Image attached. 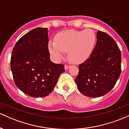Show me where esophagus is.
<instances>
[{
  "label": "esophagus",
  "mask_w": 129,
  "mask_h": 129,
  "mask_svg": "<svg viewBox=\"0 0 129 129\" xmlns=\"http://www.w3.org/2000/svg\"><path fill=\"white\" fill-rule=\"evenodd\" d=\"M70 67H71L70 65L66 64V65H65V66H64V69H65V70H68V69Z\"/></svg>",
  "instance_id": "34e87169"
}]
</instances>
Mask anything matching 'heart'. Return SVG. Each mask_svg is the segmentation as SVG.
<instances>
[{
	"label": "heart",
	"instance_id": "obj_1",
	"mask_svg": "<svg viewBox=\"0 0 129 129\" xmlns=\"http://www.w3.org/2000/svg\"><path fill=\"white\" fill-rule=\"evenodd\" d=\"M96 41V35L91 29L68 30L58 33L55 41L49 42L48 47L55 60H60L64 56V52H69L70 60L80 63L89 58Z\"/></svg>",
	"mask_w": 129,
	"mask_h": 129
}]
</instances>
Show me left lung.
<instances>
[{
  "instance_id": "left-lung-1",
  "label": "left lung",
  "mask_w": 129,
  "mask_h": 129,
  "mask_svg": "<svg viewBox=\"0 0 129 129\" xmlns=\"http://www.w3.org/2000/svg\"><path fill=\"white\" fill-rule=\"evenodd\" d=\"M97 42L89 57L79 65L75 79L78 89L89 98L106 94L114 87L121 72V53L107 33H97Z\"/></svg>"
}]
</instances>
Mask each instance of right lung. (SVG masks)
<instances>
[{"instance_id": "add662e5", "label": "right lung", "mask_w": 129, "mask_h": 129, "mask_svg": "<svg viewBox=\"0 0 129 129\" xmlns=\"http://www.w3.org/2000/svg\"><path fill=\"white\" fill-rule=\"evenodd\" d=\"M47 28L37 27L17 41L11 53V69L15 85L25 94L44 98L57 84L64 66L50 59Z\"/></svg>"}]
</instances>
